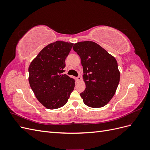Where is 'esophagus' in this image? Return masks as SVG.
Wrapping results in <instances>:
<instances>
[{
  "mask_svg": "<svg viewBox=\"0 0 150 150\" xmlns=\"http://www.w3.org/2000/svg\"><path fill=\"white\" fill-rule=\"evenodd\" d=\"M81 79V77L80 76H78V77H77V78H76V80H77V81H80Z\"/></svg>",
  "mask_w": 150,
  "mask_h": 150,
  "instance_id": "obj_1",
  "label": "esophagus"
}]
</instances>
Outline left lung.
I'll return each instance as SVG.
<instances>
[{
	"label": "left lung",
	"instance_id": "left-lung-1",
	"mask_svg": "<svg viewBox=\"0 0 150 150\" xmlns=\"http://www.w3.org/2000/svg\"><path fill=\"white\" fill-rule=\"evenodd\" d=\"M73 50L81 58L86 89L80 94L91 108H101L110 102L120 83V72L116 59L93 41L74 44Z\"/></svg>",
	"mask_w": 150,
	"mask_h": 150
}]
</instances>
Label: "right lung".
<instances>
[{
	"mask_svg": "<svg viewBox=\"0 0 150 150\" xmlns=\"http://www.w3.org/2000/svg\"><path fill=\"white\" fill-rule=\"evenodd\" d=\"M74 44L56 41L45 47L29 67V82L38 101L50 110L66 104L75 80L64 74L65 60Z\"/></svg>",
	"mask_w": 150,
	"mask_h": 150,
	"instance_id": "add662e5",
	"label": "right lung"
}]
</instances>
